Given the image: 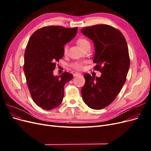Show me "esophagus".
<instances>
[{"label":"esophagus","mask_w":151,"mask_h":151,"mask_svg":"<svg viewBox=\"0 0 151 151\" xmlns=\"http://www.w3.org/2000/svg\"><path fill=\"white\" fill-rule=\"evenodd\" d=\"M79 75H81V74H80V73H79V72H76V73H74V77H76L77 76H79Z\"/></svg>","instance_id":"obj_1"}]
</instances>
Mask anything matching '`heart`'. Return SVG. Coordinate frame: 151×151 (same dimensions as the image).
Instances as JSON below:
<instances>
[{
    "label": "heart",
    "instance_id": "b5f03b06",
    "mask_svg": "<svg viewBox=\"0 0 151 151\" xmlns=\"http://www.w3.org/2000/svg\"><path fill=\"white\" fill-rule=\"evenodd\" d=\"M77 45H79V47L81 48H82L83 47H84L86 45L88 44L89 43L87 40H86L84 38H79L78 40H77ZM67 52V47H64V53H66ZM71 66L76 70H80V69H81V68H82V65L80 63H78V62L73 63L71 65Z\"/></svg>",
    "mask_w": 151,
    "mask_h": 151
}]
</instances>
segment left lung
Here are the masks:
<instances>
[{
  "label": "left lung",
  "instance_id": "8db88e82",
  "mask_svg": "<svg viewBox=\"0 0 151 151\" xmlns=\"http://www.w3.org/2000/svg\"><path fill=\"white\" fill-rule=\"evenodd\" d=\"M81 32L93 42L94 68L101 72L99 77L84 75L82 97L89 108L101 109L115 100L126 81L130 63L127 43L121 32L109 25L86 27Z\"/></svg>",
  "mask_w": 151,
  "mask_h": 151
}]
</instances>
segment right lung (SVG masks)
I'll return each mask as SVG.
<instances>
[{
	"mask_svg": "<svg viewBox=\"0 0 151 151\" xmlns=\"http://www.w3.org/2000/svg\"><path fill=\"white\" fill-rule=\"evenodd\" d=\"M77 27L45 26L32 35L24 53V72L32 99L43 109L58 107L64 96V86L72 79L65 72L54 76L55 62L62 58L64 45L70 42L77 33Z\"/></svg>",
	"mask_w": 151,
	"mask_h": 151,
	"instance_id": "1",
	"label": "right lung"
}]
</instances>
